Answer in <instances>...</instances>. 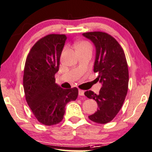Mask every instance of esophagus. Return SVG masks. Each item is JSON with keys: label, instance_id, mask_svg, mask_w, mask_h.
<instances>
[{"label": "esophagus", "instance_id": "esophagus-1", "mask_svg": "<svg viewBox=\"0 0 152 152\" xmlns=\"http://www.w3.org/2000/svg\"><path fill=\"white\" fill-rule=\"evenodd\" d=\"M79 95L80 96H84V91L79 89Z\"/></svg>", "mask_w": 152, "mask_h": 152}]
</instances>
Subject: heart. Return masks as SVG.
<instances>
[{"label": "heart", "mask_w": 152, "mask_h": 152, "mask_svg": "<svg viewBox=\"0 0 152 152\" xmlns=\"http://www.w3.org/2000/svg\"><path fill=\"white\" fill-rule=\"evenodd\" d=\"M91 47V45H90V44L88 42H83L80 43V44L78 45L77 48H78V47Z\"/></svg>", "instance_id": "heart-1"}]
</instances>
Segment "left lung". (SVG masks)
Masks as SVG:
<instances>
[{
    "instance_id": "1",
    "label": "left lung",
    "mask_w": 152,
    "mask_h": 152,
    "mask_svg": "<svg viewBox=\"0 0 152 152\" xmlns=\"http://www.w3.org/2000/svg\"><path fill=\"white\" fill-rule=\"evenodd\" d=\"M96 47L94 72H98V80L102 84L99 94L92 91L84 93L95 100L98 110L88 116L98 124H107L116 117L125 100L129 86V69L123 49L111 35L104 32L83 33Z\"/></svg>"
}]
</instances>
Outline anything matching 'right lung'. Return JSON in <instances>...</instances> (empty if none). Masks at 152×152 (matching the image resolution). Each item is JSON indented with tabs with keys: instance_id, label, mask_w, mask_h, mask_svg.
I'll list each match as a JSON object with an SVG mask.
<instances>
[{
	"instance_id": "1",
	"label": "right lung",
	"mask_w": 152,
	"mask_h": 152,
	"mask_svg": "<svg viewBox=\"0 0 152 152\" xmlns=\"http://www.w3.org/2000/svg\"><path fill=\"white\" fill-rule=\"evenodd\" d=\"M66 39V35H46L33 45L26 60V100L37 121L46 126L60 123L66 104L78 96L77 88L64 89L55 82Z\"/></svg>"
}]
</instances>
